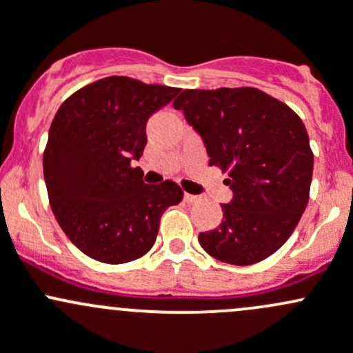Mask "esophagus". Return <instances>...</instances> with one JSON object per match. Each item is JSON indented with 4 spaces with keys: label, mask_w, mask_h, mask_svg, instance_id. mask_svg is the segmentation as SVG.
<instances>
[{
    "label": "esophagus",
    "mask_w": 353,
    "mask_h": 353,
    "mask_svg": "<svg viewBox=\"0 0 353 353\" xmlns=\"http://www.w3.org/2000/svg\"><path fill=\"white\" fill-rule=\"evenodd\" d=\"M183 199H185V201H187L188 203H195V202H201V197H199V195H192V194H187V192H185Z\"/></svg>",
    "instance_id": "1"
}]
</instances>
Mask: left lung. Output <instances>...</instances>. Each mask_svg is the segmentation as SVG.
I'll return each mask as SVG.
<instances>
[{
  "label": "left lung",
  "mask_w": 353,
  "mask_h": 353,
  "mask_svg": "<svg viewBox=\"0 0 353 353\" xmlns=\"http://www.w3.org/2000/svg\"><path fill=\"white\" fill-rule=\"evenodd\" d=\"M202 136L209 165L228 173L232 201L199 243L210 256L253 265L289 239L310 201L312 156L299 115L252 86L185 90L173 101Z\"/></svg>",
  "instance_id": "1"
}]
</instances>
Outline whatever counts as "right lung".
<instances>
[{
    "label": "right lung",
    "instance_id": "right-lung-1",
    "mask_svg": "<svg viewBox=\"0 0 353 353\" xmlns=\"http://www.w3.org/2000/svg\"><path fill=\"white\" fill-rule=\"evenodd\" d=\"M180 88L108 76L64 100L49 129L43 178L56 221L76 248L103 263L146 255L159 219L183 199L172 180L143 181L134 166L148 143V119Z\"/></svg>",
    "mask_w": 353,
    "mask_h": 353
}]
</instances>
